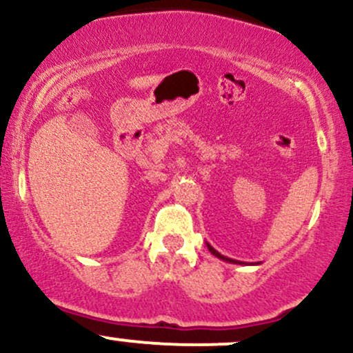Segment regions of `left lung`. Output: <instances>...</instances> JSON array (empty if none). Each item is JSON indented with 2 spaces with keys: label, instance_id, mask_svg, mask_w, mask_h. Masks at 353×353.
I'll use <instances>...</instances> for the list:
<instances>
[{
  "label": "left lung",
  "instance_id": "8db88e82",
  "mask_svg": "<svg viewBox=\"0 0 353 353\" xmlns=\"http://www.w3.org/2000/svg\"><path fill=\"white\" fill-rule=\"evenodd\" d=\"M208 249L210 250V254H214L216 255L217 259H221V261H224V262H230V264H242V262H239V261H234V259H229V257H225V255H222V254H219L216 249H214L212 245H209L208 244Z\"/></svg>",
  "mask_w": 353,
  "mask_h": 353
}]
</instances>
